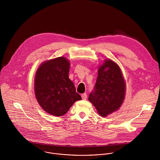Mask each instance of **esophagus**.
<instances>
[{
  "label": "esophagus",
  "instance_id": "1",
  "mask_svg": "<svg viewBox=\"0 0 160 160\" xmlns=\"http://www.w3.org/2000/svg\"><path fill=\"white\" fill-rule=\"evenodd\" d=\"M81 97H82V98L83 100H86L87 98H88V95H87V93H82V94L81 95Z\"/></svg>",
  "mask_w": 160,
  "mask_h": 160
}]
</instances>
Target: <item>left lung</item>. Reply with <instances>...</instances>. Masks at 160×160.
Listing matches in <instances>:
<instances>
[{
    "instance_id": "8db88e82",
    "label": "left lung",
    "mask_w": 160,
    "mask_h": 160,
    "mask_svg": "<svg viewBox=\"0 0 160 160\" xmlns=\"http://www.w3.org/2000/svg\"><path fill=\"white\" fill-rule=\"evenodd\" d=\"M125 95V82L119 67L113 61L105 60L99 67L98 77L89 100L103 117L119 109Z\"/></svg>"
}]
</instances>
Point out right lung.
Here are the masks:
<instances>
[{
  "label": "right lung",
  "mask_w": 160,
  "mask_h": 160,
  "mask_svg": "<svg viewBox=\"0 0 160 160\" xmlns=\"http://www.w3.org/2000/svg\"><path fill=\"white\" fill-rule=\"evenodd\" d=\"M69 62L58 57L42 63L35 77V94L47 113L57 116L65 114L73 103L81 100L69 79Z\"/></svg>",
  "instance_id": "obj_1"
}]
</instances>
